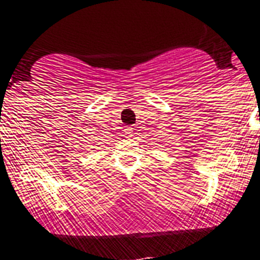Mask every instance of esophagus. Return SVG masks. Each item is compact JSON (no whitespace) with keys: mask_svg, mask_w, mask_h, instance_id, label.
Here are the masks:
<instances>
[{"mask_svg":"<svg viewBox=\"0 0 260 260\" xmlns=\"http://www.w3.org/2000/svg\"><path fill=\"white\" fill-rule=\"evenodd\" d=\"M133 133V129H132V127H125L124 128V135H127V136H131Z\"/></svg>","mask_w":260,"mask_h":260,"instance_id":"1","label":"esophagus"}]
</instances>
